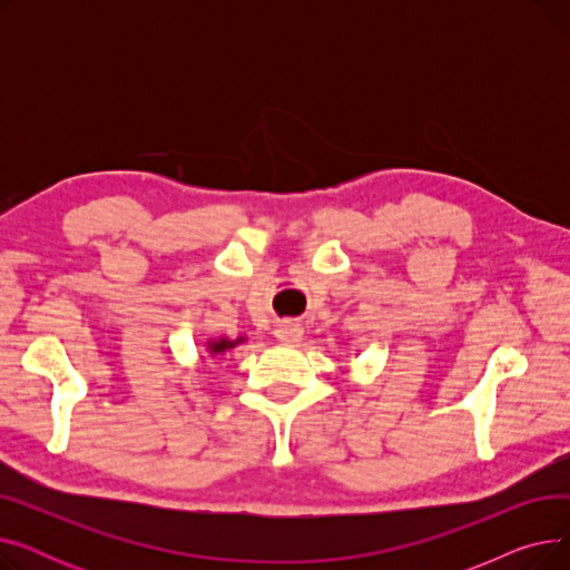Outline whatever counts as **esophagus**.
Masks as SVG:
<instances>
[{
    "mask_svg": "<svg viewBox=\"0 0 570 570\" xmlns=\"http://www.w3.org/2000/svg\"><path fill=\"white\" fill-rule=\"evenodd\" d=\"M275 337H277L282 344H295L297 340L303 337V327L297 325V323H293V321H282V323L277 325Z\"/></svg>",
    "mask_w": 570,
    "mask_h": 570,
    "instance_id": "obj_1",
    "label": "esophagus"
}]
</instances>
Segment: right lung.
I'll return each instance as SVG.
<instances>
[{
  "label": "right lung",
  "mask_w": 570,
  "mask_h": 570,
  "mask_svg": "<svg viewBox=\"0 0 570 570\" xmlns=\"http://www.w3.org/2000/svg\"><path fill=\"white\" fill-rule=\"evenodd\" d=\"M239 342H245V337H237L235 342H230V340H213V342H207V351L213 353V355H219V353L233 348V346L239 344Z\"/></svg>",
  "instance_id": "obj_1"
}]
</instances>
